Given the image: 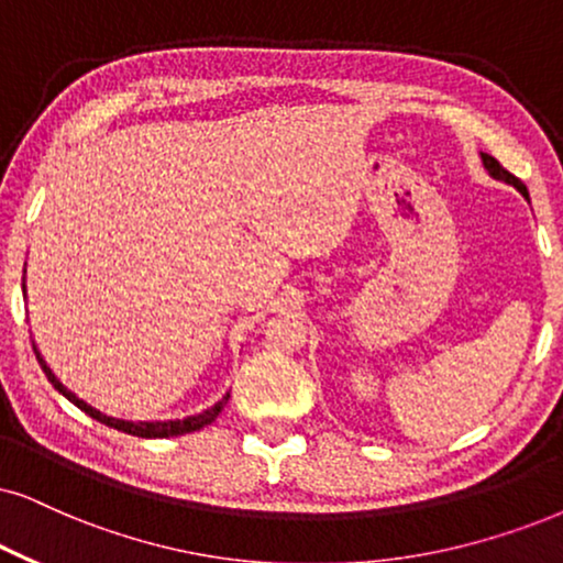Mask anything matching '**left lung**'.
Listing matches in <instances>:
<instances>
[{"label": "left lung", "instance_id": "1", "mask_svg": "<svg viewBox=\"0 0 563 563\" xmlns=\"http://www.w3.org/2000/svg\"><path fill=\"white\" fill-rule=\"evenodd\" d=\"M481 158H483V166H486V168H488V174H490V176H494V179H499V181H507V184H511V187H515V189H519V191H522V195H525V197H528V187H525V184H522V181H519L515 174H509V170H507V168H504V166H501V163L494 158V155H486V153H483V155H481Z\"/></svg>", "mask_w": 563, "mask_h": 563}]
</instances>
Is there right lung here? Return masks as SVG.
<instances>
[{
    "label": "right lung",
    "instance_id": "add662e5",
    "mask_svg": "<svg viewBox=\"0 0 563 563\" xmlns=\"http://www.w3.org/2000/svg\"><path fill=\"white\" fill-rule=\"evenodd\" d=\"M35 351V347H33ZM35 358H38V364H41V368H44V374L48 376V382L54 384V389H59V393L67 397L69 402H75L77 408H80L82 412H88L90 418H96L98 423H106V426H111V429H117V431H124V433H132V437H142V439H163V437H181V433H191V431H199V429H205V426H210L212 421H216V418L220 416V410L225 408V402H229V395L223 397V400L220 402H216L212 405L210 410H205V412H199V416H191V418H184V421H145V423H134V421H119V418H111V416H103L101 410H96V408H90L88 402H82L80 397H77L75 393H69L67 387H64V384L56 379V376L52 374V368L46 366V361L41 358V353L35 351Z\"/></svg>",
    "mask_w": 563,
    "mask_h": 563
}]
</instances>
